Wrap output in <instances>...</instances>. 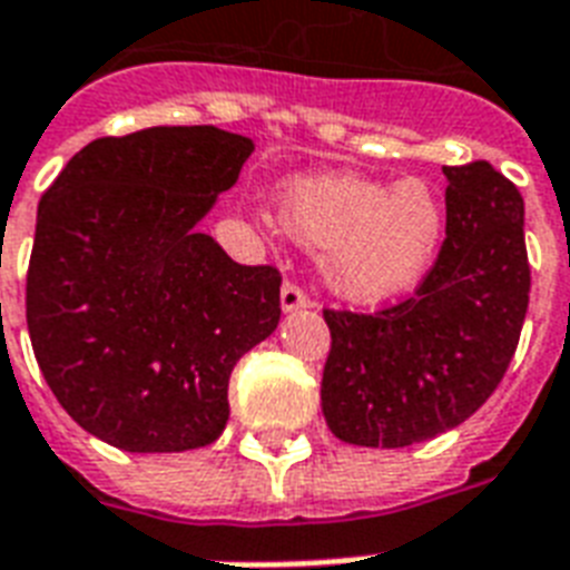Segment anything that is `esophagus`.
Returning a JSON list of instances; mask_svg holds the SVG:
<instances>
[{
    "label": "esophagus",
    "mask_w": 570,
    "mask_h": 570,
    "mask_svg": "<svg viewBox=\"0 0 570 570\" xmlns=\"http://www.w3.org/2000/svg\"><path fill=\"white\" fill-rule=\"evenodd\" d=\"M304 307H311V298H307L295 284H284V289H281V311L295 313L304 311Z\"/></svg>",
    "instance_id": "34e87169"
}]
</instances>
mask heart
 <instances>
[{"label": "heart", "instance_id": "b5f03b06", "mask_svg": "<svg viewBox=\"0 0 570 570\" xmlns=\"http://www.w3.org/2000/svg\"><path fill=\"white\" fill-rule=\"evenodd\" d=\"M277 224L320 248V275L337 298L381 304L407 293L432 266L446 206L420 177L390 186L361 174H316L281 186Z\"/></svg>", "mask_w": 570, "mask_h": 570}]
</instances>
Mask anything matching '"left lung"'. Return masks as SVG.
Masks as SVG:
<instances>
[{
	"instance_id": "8db88e82",
	"label": "left lung",
	"mask_w": 570,
	"mask_h": 570,
	"mask_svg": "<svg viewBox=\"0 0 570 570\" xmlns=\"http://www.w3.org/2000/svg\"><path fill=\"white\" fill-rule=\"evenodd\" d=\"M446 239L407 302L375 316L325 311L322 414L334 438L399 450L485 405L530 304L523 197L488 163L443 168Z\"/></svg>"
}]
</instances>
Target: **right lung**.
<instances>
[{
    "label": "right lung",
    "instance_id": "right-lung-1",
    "mask_svg": "<svg viewBox=\"0 0 570 570\" xmlns=\"http://www.w3.org/2000/svg\"><path fill=\"white\" fill-rule=\"evenodd\" d=\"M254 141L218 127L97 138L40 197L26 322L49 390L124 452L218 441L236 361L281 322V275L197 224Z\"/></svg>",
    "mask_w": 570,
    "mask_h": 570
}]
</instances>
